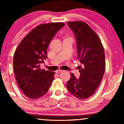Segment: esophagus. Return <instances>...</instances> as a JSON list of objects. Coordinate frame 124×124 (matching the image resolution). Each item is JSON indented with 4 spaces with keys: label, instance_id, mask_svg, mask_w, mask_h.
Instances as JSON below:
<instances>
[{
    "label": "esophagus",
    "instance_id": "34e87169",
    "mask_svg": "<svg viewBox=\"0 0 124 124\" xmlns=\"http://www.w3.org/2000/svg\"><path fill=\"white\" fill-rule=\"evenodd\" d=\"M62 72V70H56V73H57V74H59V73H61V72Z\"/></svg>",
    "mask_w": 124,
    "mask_h": 124
}]
</instances>
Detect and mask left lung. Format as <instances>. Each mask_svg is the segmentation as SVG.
<instances>
[{
  "instance_id": "1",
  "label": "left lung",
  "mask_w": 124,
  "mask_h": 124,
  "mask_svg": "<svg viewBox=\"0 0 124 124\" xmlns=\"http://www.w3.org/2000/svg\"><path fill=\"white\" fill-rule=\"evenodd\" d=\"M76 39L77 58L80 66L79 78L71 73L67 82L68 90L81 99H87L95 92L101 84L105 70V54L98 35L83 21L68 22Z\"/></svg>"
}]
</instances>
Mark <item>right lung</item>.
<instances>
[{"label":"right lung","instance_id":"obj_1","mask_svg":"<svg viewBox=\"0 0 124 124\" xmlns=\"http://www.w3.org/2000/svg\"><path fill=\"white\" fill-rule=\"evenodd\" d=\"M65 24H42L34 29L20 42L13 57V69L20 89L31 99L41 98L48 92L54 79V72L40 69L47 58L49 43Z\"/></svg>","mask_w":124,"mask_h":124}]
</instances>
